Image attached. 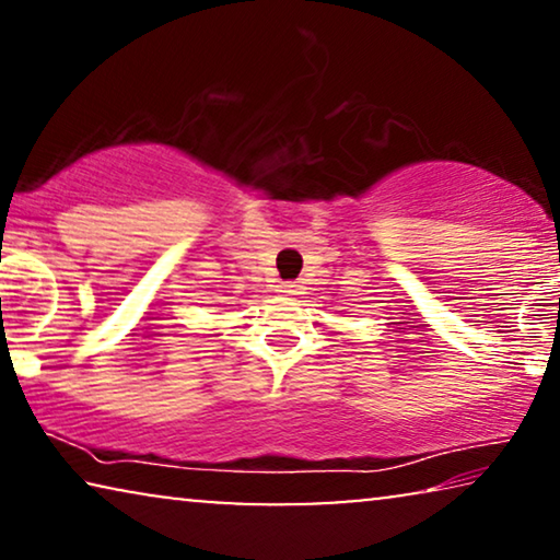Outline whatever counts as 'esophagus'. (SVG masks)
<instances>
[{"instance_id": "1", "label": "esophagus", "mask_w": 560, "mask_h": 560, "mask_svg": "<svg viewBox=\"0 0 560 560\" xmlns=\"http://www.w3.org/2000/svg\"><path fill=\"white\" fill-rule=\"evenodd\" d=\"M280 293H285V295H298V293H301V282H295V280H285V282H280Z\"/></svg>"}]
</instances>
